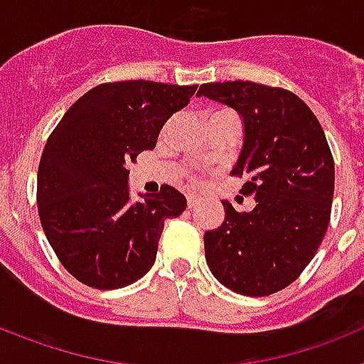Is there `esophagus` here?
I'll return each instance as SVG.
<instances>
[{
    "mask_svg": "<svg viewBox=\"0 0 364 364\" xmlns=\"http://www.w3.org/2000/svg\"><path fill=\"white\" fill-rule=\"evenodd\" d=\"M202 198H198L197 195H188V208L191 210V208H197L198 204H200Z\"/></svg>",
    "mask_w": 364,
    "mask_h": 364,
    "instance_id": "34e87169",
    "label": "esophagus"
}]
</instances>
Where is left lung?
<instances>
[{
  "mask_svg": "<svg viewBox=\"0 0 364 364\" xmlns=\"http://www.w3.org/2000/svg\"><path fill=\"white\" fill-rule=\"evenodd\" d=\"M197 95L242 117L244 146L231 175L246 176L240 193L255 197L247 213L222 200L226 218L204 235L208 266L240 295L281 291L310 264L330 222L336 167L323 127L281 87L235 80L204 83Z\"/></svg>",
  "mask_w": 364,
  "mask_h": 364,
  "instance_id": "obj_1",
  "label": "left lung"
}]
</instances>
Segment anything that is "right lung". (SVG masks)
I'll return each instance as SVG.
<instances>
[{"instance_id": "right-lung-1", "label": "right lung", "mask_w": 364, "mask_h": 364, "mask_svg": "<svg viewBox=\"0 0 364 364\" xmlns=\"http://www.w3.org/2000/svg\"><path fill=\"white\" fill-rule=\"evenodd\" d=\"M197 85L149 80L102 83L76 100L50 133L38 167V213L63 268L96 290L142 279L164 222L186 210L171 186L131 202V162L153 149Z\"/></svg>"}]
</instances>
